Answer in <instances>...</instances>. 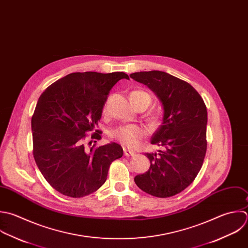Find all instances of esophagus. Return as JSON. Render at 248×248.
Masks as SVG:
<instances>
[{"mask_svg":"<svg viewBox=\"0 0 248 248\" xmlns=\"http://www.w3.org/2000/svg\"><path fill=\"white\" fill-rule=\"evenodd\" d=\"M124 154L125 156H132V155H134V153L132 151H130L128 149H125V148H124Z\"/></svg>","mask_w":248,"mask_h":248,"instance_id":"obj_1","label":"esophagus"}]
</instances>
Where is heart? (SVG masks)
I'll list each match as a JSON object with an SVG mask.
<instances>
[{"label":"heart","instance_id":"b5f03b06","mask_svg":"<svg viewBox=\"0 0 248 248\" xmlns=\"http://www.w3.org/2000/svg\"><path fill=\"white\" fill-rule=\"evenodd\" d=\"M129 98L131 103L134 105L136 104H146L147 107L152 103L153 97L152 95L143 91V90H135L132 91L129 94ZM151 121L155 124L157 122V118L155 116H153L151 118ZM146 135V130L139 125L135 124H129V125H123L119 128L115 129L112 133V136L117 141L121 142L123 145L134 149L139 145L140 140Z\"/></svg>","mask_w":248,"mask_h":248}]
</instances>
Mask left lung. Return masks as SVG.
I'll return each mask as SVG.
<instances>
[{
  "label": "left lung",
  "mask_w": 248,
  "mask_h": 248,
  "mask_svg": "<svg viewBox=\"0 0 248 248\" xmlns=\"http://www.w3.org/2000/svg\"><path fill=\"white\" fill-rule=\"evenodd\" d=\"M129 76L155 93L164 110L163 123L151 141L161 150L146 154L150 169L134 182L153 196H174L190 186L202 168L207 152L206 104L189 83L166 72L140 71Z\"/></svg>",
  "instance_id": "8db88e82"
}]
</instances>
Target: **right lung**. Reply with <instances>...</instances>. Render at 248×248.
<instances>
[{"label": "right lung", "mask_w": 248, "mask_h": 248, "mask_svg": "<svg viewBox=\"0 0 248 248\" xmlns=\"http://www.w3.org/2000/svg\"><path fill=\"white\" fill-rule=\"evenodd\" d=\"M121 79L129 77L124 72H73L39 96L31 117L33 158L60 193L80 198L96 191L111 163L123 156L119 144L95 146L102 133L95 126L111 89Z\"/></svg>", "instance_id": "add662e5"}]
</instances>
